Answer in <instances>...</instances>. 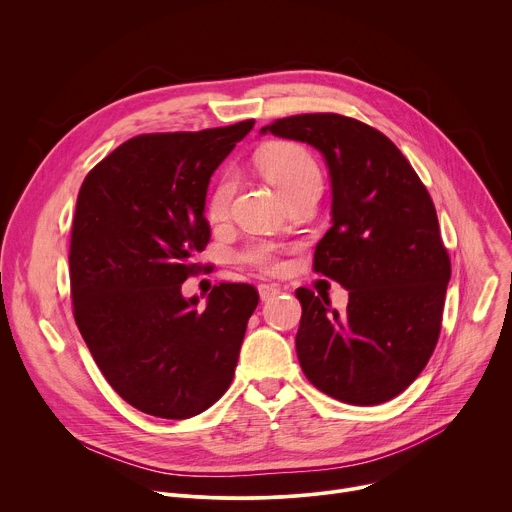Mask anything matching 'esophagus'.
I'll return each mask as SVG.
<instances>
[{
  "label": "esophagus",
  "mask_w": 512,
  "mask_h": 512,
  "mask_svg": "<svg viewBox=\"0 0 512 512\" xmlns=\"http://www.w3.org/2000/svg\"><path fill=\"white\" fill-rule=\"evenodd\" d=\"M257 291H259V300L261 302H269L271 298H275L279 294V287L277 285H269V283H261L257 287Z\"/></svg>",
  "instance_id": "obj_1"
}]
</instances>
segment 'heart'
<instances>
[{
	"instance_id": "b5f03b06",
	"label": "heart",
	"mask_w": 512,
	"mask_h": 512,
	"mask_svg": "<svg viewBox=\"0 0 512 512\" xmlns=\"http://www.w3.org/2000/svg\"><path fill=\"white\" fill-rule=\"evenodd\" d=\"M257 164L265 178L281 192L285 200L298 196L306 190L320 188L322 176L312 154L294 141H275L263 148L257 156ZM237 188V174L227 170L208 192L206 212L212 221H223L229 214V206ZM245 259L263 269L275 267V247L269 243H255L247 247Z\"/></svg>"
}]
</instances>
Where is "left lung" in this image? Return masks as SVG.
I'll return each instance as SVG.
<instances>
[{
  "label": "left lung",
  "mask_w": 512,
  "mask_h": 512,
  "mask_svg": "<svg viewBox=\"0 0 512 512\" xmlns=\"http://www.w3.org/2000/svg\"><path fill=\"white\" fill-rule=\"evenodd\" d=\"M261 133L316 148L332 186L314 269L348 289L342 314L298 287L296 350L308 381L350 405H379L425 369L442 328L450 257L419 176L381 131L336 113L277 119Z\"/></svg>",
  "instance_id": "left-lung-1"
}]
</instances>
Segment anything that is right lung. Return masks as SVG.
<instances>
[{
	"mask_svg": "<svg viewBox=\"0 0 512 512\" xmlns=\"http://www.w3.org/2000/svg\"><path fill=\"white\" fill-rule=\"evenodd\" d=\"M253 123L137 135L81 186L68 255L75 320L109 385L148 415L194 417L235 377L255 287L214 285L198 308L182 283L210 237V178Z\"/></svg>",
	"mask_w": 512,
	"mask_h": 512,
	"instance_id": "right-lung-1",
	"label": "right lung"
}]
</instances>
